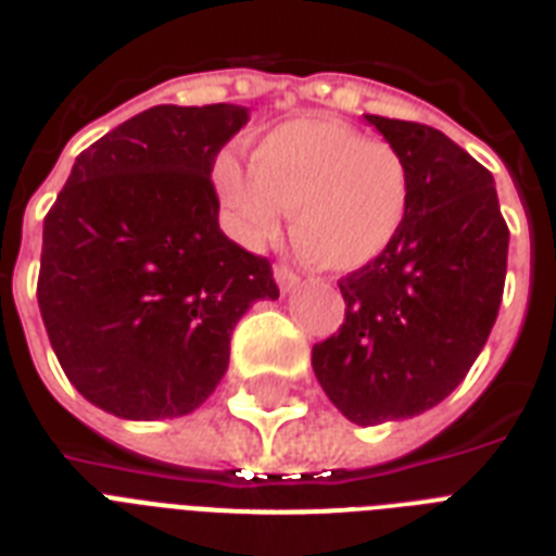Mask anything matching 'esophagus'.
I'll return each instance as SVG.
<instances>
[{
    "mask_svg": "<svg viewBox=\"0 0 556 556\" xmlns=\"http://www.w3.org/2000/svg\"><path fill=\"white\" fill-rule=\"evenodd\" d=\"M274 277H277V286L282 294H288V291H294V288L300 286V274H296L294 268H288V265H277V268H274Z\"/></svg>",
    "mask_w": 556,
    "mask_h": 556,
    "instance_id": "1",
    "label": "esophagus"
}]
</instances>
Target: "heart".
I'll use <instances>...</instances> for the list:
<instances>
[{
	"label": "heart",
	"mask_w": 556,
	"mask_h": 556,
	"mask_svg": "<svg viewBox=\"0 0 556 556\" xmlns=\"http://www.w3.org/2000/svg\"><path fill=\"white\" fill-rule=\"evenodd\" d=\"M251 169L218 159L216 187L244 244L274 239L291 210V242L314 268L352 274L395 242L409 210V169L387 141L334 117L270 129Z\"/></svg>",
	"instance_id": "b5f03b06"
}]
</instances>
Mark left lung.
I'll use <instances>...</instances> for the list:
<instances>
[{
	"mask_svg": "<svg viewBox=\"0 0 556 556\" xmlns=\"http://www.w3.org/2000/svg\"><path fill=\"white\" fill-rule=\"evenodd\" d=\"M409 169V210L387 251L338 282L346 320L312 352L314 375L352 424L441 404L500 314L508 225L488 169L432 126L366 115Z\"/></svg>",
	"mask_w": 556,
	"mask_h": 556,
	"instance_id": "left-lung-1",
	"label": "left lung"
}]
</instances>
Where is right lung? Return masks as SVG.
<instances>
[{
  "instance_id": "1",
  "label": "right lung",
  "mask_w": 556,
  "mask_h": 556,
  "mask_svg": "<svg viewBox=\"0 0 556 556\" xmlns=\"http://www.w3.org/2000/svg\"><path fill=\"white\" fill-rule=\"evenodd\" d=\"M248 109L152 106L77 155L42 225L37 300L65 378L126 421L192 413L230 361L270 262L218 227L210 181Z\"/></svg>"
}]
</instances>
